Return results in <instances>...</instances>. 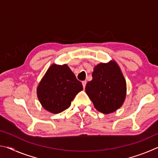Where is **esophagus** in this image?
<instances>
[{
  "mask_svg": "<svg viewBox=\"0 0 158 158\" xmlns=\"http://www.w3.org/2000/svg\"><path fill=\"white\" fill-rule=\"evenodd\" d=\"M86 83H87L86 81H82V85H83V87H84V89H85V85H86Z\"/></svg>",
  "mask_w": 158,
  "mask_h": 158,
  "instance_id": "obj_1",
  "label": "esophagus"
}]
</instances>
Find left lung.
I'll return each mask as SVG.
<instances>
[{
	"label": "left lung",
	"mask_w": 158,
	"mask_h": 158,
	"mask_svg": "<svg viewBox=\"0 0 158 158\" xmlns=\"http://www.w3.org/2000/svg\"><path fill=\"white\" fill-rule=\"evenodd\" d=\"M92 77L85 90L95 108L107 114L121 107L126 96V81L118 65L114 60L101 63L94 68Z\"/></svg>",
	"instance_id": "obj_1"
}]
</instances>
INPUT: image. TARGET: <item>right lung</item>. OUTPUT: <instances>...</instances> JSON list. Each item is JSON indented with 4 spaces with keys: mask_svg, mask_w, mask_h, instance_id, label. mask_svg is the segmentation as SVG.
<instances>
[{
    "mask_svg": "<svg viewBox=\"0 0 158 158\" xmlns=\"http://www.w3.org/2000/svg\"><path fill=\"white\" fill-rule=\"evenodd\" d=\"M83 90L81 81L65 64H53L37 88L40 102L47 111L60 113L71 105L77 93Z\"/></svg>",
    "mask_w": 158,
    "mask_h": 158,
    "instance_id": "1",
    "label": "right lung"
}]
</instances>
